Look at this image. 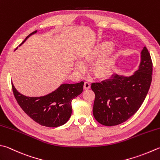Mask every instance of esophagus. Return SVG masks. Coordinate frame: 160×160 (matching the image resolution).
Masks as SVG:
<instances>
[{"label":"esophagus","mask_w":160,"mask_h":160,"mask_svg":"<svg viewBox=\"0 0 160 160\" xmlns=\"http://www.w3.org/2000/svg\"><path fill=\"white\" fill-rule=\"evenodd\" d=\"M90 87H91V85H90V84L89 83V82H84V89H90Z\"/></svg>","instance_id":"34e87169"}]
</instances>
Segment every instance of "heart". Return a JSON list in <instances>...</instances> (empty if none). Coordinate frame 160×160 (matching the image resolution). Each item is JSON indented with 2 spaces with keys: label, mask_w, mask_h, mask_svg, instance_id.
Wrapping results in <instances>:
<instances>
[{
  "label": "heart",
  "mask_w": 160,
  "mask_h": 160,
  "mask_svg": "<svg viewBox=\"0 0 160 160\" xmlns=\"http://www.w3.org/2000/svg\"><path fill=\"white\" fill-rule=\"evenodd\" d=\"M114 47L113 42L110 41H103L93 46L82 55L80 61H77L75 64V68L80 73H84L86 70L85 64L92 63L100 57V58L92 67V73L98 78H108L112 74L115 67L117 58V52L111 50Z\"/></svg>",
  "instance_id": "obj_1"
}]
</instances>
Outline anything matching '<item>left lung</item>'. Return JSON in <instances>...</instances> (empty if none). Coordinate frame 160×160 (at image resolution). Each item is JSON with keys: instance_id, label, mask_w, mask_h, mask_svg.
I'll return each instance as SVG.
<instances>
[{"instance_id": "obj_1", "label": "left lung", "mask_w": 160, "mask_h": 160, "mask_svg": "<svg viewBox=\"0 0 160 160\" xmlns=\"http://www.w3.org/2000/svg\"><path fill=\"white\" fill-rule=\"evenodd\" d=\"M152 63L144 46L138 69L129 76L114 73L109 79L92 83L95 93L93 114L106 126L123 123L136 113L146 98L152 81Z\"/></svg>"}]
</instances>
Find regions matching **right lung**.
Masks as SVG:
<instances>
[{"label":"right lung","mask_w":160,"mask_h":160,"mask_svg":"<svg viewBox=\"0 0 160 160\" xmlns=\"http://www.w3.org/2000/svg\"><path fill=\"white\" fill-rule=\"evenodd\" d=\"M37 31L30 34L20 46ZM12 84L14 95L22 109L42 126L55 128L62 126L69 119L72 113L71 101L82 93L84 82L76 84L63 83L55 91L39 97L21 94L15 88L13 83Z\"/></svg>","instance_id":"add662e5"}]
</instances>
